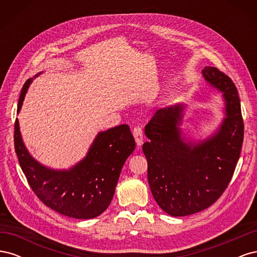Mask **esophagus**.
Listing matches in <instances>:
<instances>
[{
	"label": "esophagus",
	"mask_w": 257,
	"mask_h": 257,
	"mask_svg": "<svg viewBox=\"0 0 257 257\" xmlns=\"http://www.w3.org/2000/svg\"><path fill=\"white\" fill-rule=\"evenodd\" d=\"M133 135L135 138V142L137 144V146H142L144 143V134H143V130L142 127L136 126L133 131Z\"/></svg>",
	"instance_id": "esophagus-1"
}]
</instances>
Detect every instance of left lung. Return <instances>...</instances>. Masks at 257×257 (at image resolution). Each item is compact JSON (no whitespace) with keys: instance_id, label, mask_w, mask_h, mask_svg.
<instances>
[{"instance_id":"left-lung-1","label":"left lung","mask_w":257,"mask_h":257,"mask_svg":"<svg viewBox=\"0 0 257 257\" xmlns=\"http://www.w3.org/2000/svg\"><path fill=\"white\" fill-rule=\"evenodd\" d=\"M205 80L223 94L225 118L204 141L185 138L180 128L183 104L161 108L145 127L143 145L148 181L162 210L185 216L214 204L234 175L243 143V120L235 83L216 67L203 69Z\"/></svg>"}]
</instances>
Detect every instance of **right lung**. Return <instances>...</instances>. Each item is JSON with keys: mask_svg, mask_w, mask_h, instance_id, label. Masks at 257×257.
<instances>
[{"mask_svg": "<svg viewBox=\"0 0 257 257\" xmlns=\"http://www.w3.org/2000/svg\"><path fill=\"white\" fill-rule=\"evenodd\" d=\"M32 80L30 78L23 84L17 112ZM14 142L20 167L36 196L54 211L83 220L98 216L110 205L121 169L135 149L130 126L121 124L99 132L85 158L75 166L57 170L42 165L29 153L18 119L15 122Z\"/></svg>", "mask_w": 257, "mask_h": 257, "instance_id": "obj_1", "label": "right lung"}]
</instances>
